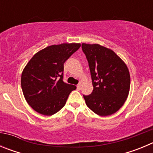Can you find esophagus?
Segmentation results:
<instances>
[{"label":"esophagus","instance_id":"obj_1","mask_svg":"<svg viewBox=\"0 0 153 153\" xmlns=\"http://www.w3.org/2000/svg\"><path fill=\"white\" fill-rule=\"evenodd\" d=\"M76 88H77V90H80L81 85H80V84H78L77 86H76Z\"/></svg>","mask_w":153,"mask_h":153}]
</instances>
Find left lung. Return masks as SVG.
I'll return each instance as SVG.
<instances>
[{
	"instance_id": "obj_1",
	"label": "left lung",
	"mask_w": 153,
	"mask_h": 153,
	"mask_svg": "<svg viewBox=\"0 0 153 153\" xmlns=\"http://www.w3.org/2000/svg\"><path fill=\"white\" fill-rule=\"evenodd\" d=\"M88 60L93 90L83 96L86 106L93 113L106 117L123 106L130 88L129 69L113 51L100 44H82Z\"/></svg>"
}]
</instances>
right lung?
<instances>
[{"mask_svg": "<svg viewBox=\"0 0 153 153\" xmlns=\"http://www.w3.org/2000/svg\"><path fill=\"white\" fill-rule=\"evenodd\" d=\"M80 44L51 45L36 53L21 74L24 98L35 111L52 116L66 104L76 86L63 81V63L80 47Z\"/></svg>", "mask_w": 153, "mask_h": 153, "instance_id": "right-lung-1", "label": "right lung"}]
</instances>
